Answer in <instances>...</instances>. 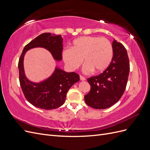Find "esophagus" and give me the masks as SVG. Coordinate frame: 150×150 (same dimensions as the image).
<instances>
[{
  "label": "esophagus",
  "mask_w": 150,
  "mask_h": 150,
  "mask_svg": "<svg viewBox=\"0 0 150 150\" xmlns=\"http://www.w3.org/2000/svg\"><path fill=\"white\" fill-rule=\"evenodd\" d=\"M80 80L81 81H85L86 78H84V77H83L82 76H80Z\"/></svg>",
  "instance_id": "esophagus-1"
}]
</instances>
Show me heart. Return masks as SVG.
Here are the masks:
<instances>
[{
	"instance_id": "obj_1",
	"label": "heart",
	"mask_w": 150,
	"mask_h": 150,
	"mask_svg": "<svg viewBox=\"0 0 150 150\" xmlns=\"http://www.w3.org/2000/svg\"><path fill=\"white\" fill-rule=\"evenodd\" d=\"M62 59L67 67L76 70L86 63L84 71L101 72L110 66L113 56L112 44L105 38L83 36L74 39L72 47L63 50Z\"/></svg>"
}]
</instances>
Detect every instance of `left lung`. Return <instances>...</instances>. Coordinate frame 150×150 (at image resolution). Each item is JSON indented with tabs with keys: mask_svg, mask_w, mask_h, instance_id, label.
Here are the masks:
<instances>
[{
	"mask_svg": "<svg viewBox=\"0 0 150 150\" xmlns=\"http://www.w3.org/2000/svg\"><path fill=\"white\" fill-rule=\"evenodd\" d=\"M113 57L110 66L98 76L88 79L91 90L84 96L88 106L103 110L114 105L123 94L128 82L129 61L126 49L115 39Z\"/></svg>",
	"mask_w": 150,
	"mask_h": 150,
	"instance_id": "obj_1",
	"label": "left lung"
}]
</instances>
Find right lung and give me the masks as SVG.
<instances>
[{
    "instance_id": "obj_1",
    "label": "right lung",
    "mask_w": 150,
    "mask_h": 150,
    "mask_svg": "<svg viewBox=\"0 0 150 150\" xmlns=\"http://www.w3.org/2000/svg\"><path fill=\"white\" fill-rule=\"evenodd\" d=\"M63 39L61 35L43 33L24 47L20 57L18 68L19 81L25 98L31 104L42 110L56 109L64 103L66 94L71 86L79 81L74 72H67L56 67L52 75L41 82L34 83L27 78L24 68L26 52L35 47H42L51 52L54 60H62Z\"/></svg>"
}]
</instances>
